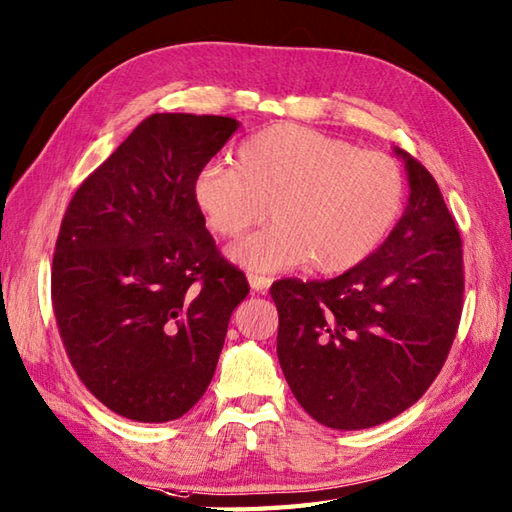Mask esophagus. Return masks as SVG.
I'll return each instance as SVG.
<instances>
[{
    "instance_id": "esophagus-1",
    "label": "esophagus",
    "mask_w": 512,
    "mask_h": 512,
    "mask_svg": "<svg viewBox=\"0 0 512 512\" xmlns=\"http://www.w3.org/2000/svg\"><path fill=\"white\" fill-rule=\"evenodd\" d=\"M247 278H249V287H252V291H256V293H265L271 287V278H267V276L249 274Z\"/></svg>"
}]
</instances>
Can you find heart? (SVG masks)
Listing matches in <instances>:
<instances>
[{
    "label": "heart",
    "instance_id": "obj_1",
    "mask_svg": "<svg viewBox=\"0 0 512 512\" xmlns=\"http://www.w3.org/2000/svg\"><path fill=\"white\" fill-rule=\"evenodd\" d=\"M192 197L214 232L241 236L267 217L274 225L232 249L252 271L309 260L342 274L377 252L405 206V175L390 155L298 124H274L238 149V166H203Z\"/></svg>",
    "mask_w": 512,
    "mask_h": 512
}]
</instances>
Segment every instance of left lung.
I'll use <instances>...</instances> for the list:
<instances>
[{"label":"left lung","mask_w":512,"mask_h":512,"mask_svg":"<svg viewBox=\"0 0 512 512\" xmlns=\"http://www.w3.org/2000/svg\"><path fill=\"white\" fill-rule=\"evenodd\" d=\"M410 199L377 252L331 280L271 285L278 361L317 423L366 429L414 405L445 366L464 295L460 232L429 170L401 149Z\"/></svg>","instance_id":"1"}]
</instances>
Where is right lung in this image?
Segmentation results:
<instances>
[{
  "label": "right lung",
  "instance_id": "1",
  "mask_svg": "<svg viewBox=\"0 0 512 512\" xmlns=\"http://www.w3.org/2000/svg\"><path fill=\"white\" fill-rule=\"evenodd\" d=\"M236 129L234 118L153 113L65 210L52 260L56 324L85 388L124 418L184 416L208 390L249 293L192 197Z\"/></svg>",
  "mask_w": 512,
  "mask_h": 512
}]
</instances>
